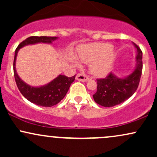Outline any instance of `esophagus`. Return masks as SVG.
Wrapping results in <instances>:
<instances>
[{"label":"esophagus","instance_id":"esophagus-1","mask_svg":"<svg viewBox=\"0 0 157 157\" xmlns=\"http://www.w3.org/2000/svg\"><path fill=\"white\" fill-rule=\"evenodd\" d=\"M76 80L79 81H82V82H86L89 80V77L87 75H85L84 73H79L76 75Z\"/></svg>","mask_w":157,"mask_h":157}]
</instances>
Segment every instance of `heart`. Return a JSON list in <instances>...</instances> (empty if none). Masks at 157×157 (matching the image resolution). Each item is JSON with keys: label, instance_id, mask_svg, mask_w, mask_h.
<instances>
[{"label": "heart", "instance_id": "1", "mask_svg": "<svg viewBox=\"0 0 157 157\" xmlns=\"http://www.w3.org/2000/svg\"><path fill=\"white\" fill-rule=\"evenodd\" d=\"M112 46L109 44H91L81 46L78 57L84 63H91L90 71L95 76H103L109 71L112 63ZM73 61L77 63L75 59Z\"/></svg>", "mask_w": 157, "mask_h": 157}]
</instances>
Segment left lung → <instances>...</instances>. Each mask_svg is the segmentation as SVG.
Here are the masks:
<instances>
[{"instance_id": "1", "label": "left lung", "mask_w": 157, "mask_h": 157, "mask_svg": "<svg viewBox=\"0 0 157 157\" xmlns=\"http://www.w3.org/2000/svg\"><path fill=\"white\" fill-rule=\"evenodd\" d=\"M136 66L131 75L125 78H119L110 73L105 78L97 79V90L93 95L94 100L104 107L119 105L134 94L137 89L142 71V52L136 44Z\"/></svg>"}]
</instances>
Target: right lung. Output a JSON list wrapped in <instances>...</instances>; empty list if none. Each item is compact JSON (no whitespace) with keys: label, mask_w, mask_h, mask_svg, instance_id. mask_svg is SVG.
<instances>
[{"label":"right lung","mask_w":157,"mask_h":157,"mask_svg":"<svg viewBox=\"0 0 157 157\" xmlns=\"http://www.w3.org/2000/svg\"><path fill=\"white\" fill-rule=\"evenodd\" d=\"M57 37H47V36H32L22 41L16 48L15 57L13 62V69L15 80L19 91L25 98L29 101L36 105L44 107H52L60 102L68 91L70 86L75 81V75L68 77L65 75H59L57 78L51 82L41 86V87H32L25 83L18 77L15 69V60L17 52L23 46L29 44H35L37 43H52L55 40Z\"/></svg>","instance_id":"obj_1"}]
</instances>
